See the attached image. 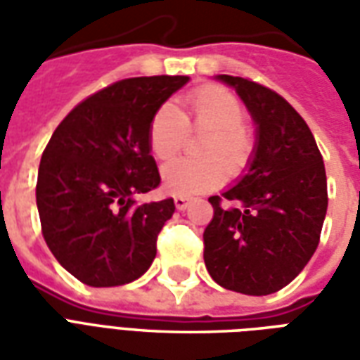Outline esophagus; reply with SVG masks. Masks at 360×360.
Wrapping results in <instances>:
<instances>
[{"mask_svg": "<svg viewBox=\"0 0 360 360\" xmlns=\"http://www.w3.org/2000/svg\"><path fill=\"white\" fill-rule=\"evenodd\" d=\"M191 200H193V198H188V196L185 195H177L175 198H173V202H175V208H177V210H187Z\"/></svg>", "mask_w": 360, "mask_h": 360, "instance_id": "34e87169", "label": "esophagus"}]
</instances>
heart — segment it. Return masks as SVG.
Masks as SVG:
<instances>
[{"mask_svg": "<svg viewBox=\"0 0 360 360\" xmlns=\"http://www.w3.org/2000/svg\"><path fill=\"white\" fill-rule=\"evenodd\" d=\"M188 113L172 102L162 103L148 125V144L158 160L172 158L183 146L187 125L208 131L200 142L202 158H175L162 165L164 187L173 195H198L219 187L229 175H241L255 154V139L245 121L239 98L229 90L206 84L187 98Z\"/></svg>", "mask_w": 360, "mask_h": 360, "instance_id": "1", "label": "heart"}]
</instances>
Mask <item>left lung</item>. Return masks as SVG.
Returning a JSON list of instances; mask_svg holds the SVG:
<instances>
[{"mask_svg":"<svg viewBox=\"0 0 360 360\" xmlns=\"http://www.w3.org/2000/svg\"><path fill=\"white\" fill-rule=\"evenodd\" d=\"M237 90L257 125L249 169L221 196L204 229V264L218 285L270 295L291 283L320 241L328 210L322 154L285 98L243 77L218 75ZM237 207L221 206V198Z\"/></svg>","mask_w":360,"mask_h":360,"instance_id":"1","label":"left lung"}]
</instances>
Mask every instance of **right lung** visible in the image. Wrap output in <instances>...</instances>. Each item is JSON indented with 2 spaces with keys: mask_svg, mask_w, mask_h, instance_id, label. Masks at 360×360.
Returning a JSON list of instances; mask_svg holds the SVG:
<instances>
[{
  "mask_svg": "<svg viewBox=\"0 0 360 360\" xmlns=\"http://www.w3.org/2000/svg\"><path fill=\"white\" fill-rule=\"evenodd\" d=\"M188 77H134L110 84L69 111L44 150L36 204L46 245L90 287L131 283L156 258L173 198L136 202L160 185L148 144L154 111Z\"/></svg>",
  "mask_w": 360,
  "mask_h": 360,
  "instance_id": "1",
  "label": "right lung"
}]
</instances>
